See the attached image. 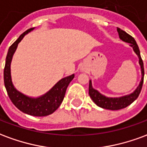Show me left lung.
I'll return each mask as SVG.
<instances>
[{
	"instance_id": "obj_1",
	"label": "left lung",
	"mask_w": 147,
	"mask_h": 147,
	"mask_svg": "<svg viewBox=\"0 0 147 147\" xmlns=\"http://www.w3.org/2000/svg\"><path fill=\"white\" fill-rule=\"evenodd\" d=\"M117 32L119 34L120 38L123 41V42L130 43V45L133 48V50L135 51L137 56L139 57V64L141 67V71H142V79L140 81V83L136 88V90L131 94L128 95L123 96L120 98H108L103 95L102 94L94 89L92 87V83L90 80L89 83V95L93 100V102L95 103L96 105L101 107V108L106 109L109 110H118L121 109L126 108L127 106L131 105L138 97L139 94L141 92V90L142 87V83H143V78H144V67H143V62H142V58L140 56V51H139V46L136 43V40L134 39L133 37H131L130 34L126 33L125 31L121 30L120 28L117 27Z\"/></svg>"
}]
</instances>
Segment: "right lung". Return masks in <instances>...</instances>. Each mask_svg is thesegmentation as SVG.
Returning a JSON list of instances; mask_svg holds the SVG:
<instances>
[{
    "label": "right lung",
    "mask_w": 147,
    "mask_h": 147,
    "mask_svg": "<svg viewBox=\"0 0 147 147\" xmlns=\"http://www.w3.org/2000/svg\"><path fill=\"white\" fill-rule=\"evenodd\" d=\"M34 29V27L30 28L24 32L8 49L4 69V82L8 97L16 108L28 115L34 117H45L52 114L59 108L61 102L64 100L67 86L69 85L71 81L73 80L75 75L73 74L61 80L46 94L36 98L24 95L15 88L11 82L10 69L12 56L17 48L18 44L25 36V34L29 33Z\"/></svg>",
    "instance_id": "right-lung-1"
}]
</instances>
